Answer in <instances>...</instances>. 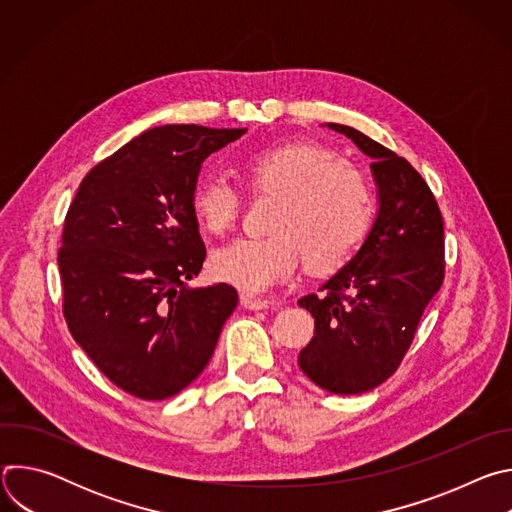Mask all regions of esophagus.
Here are the masks:
<instances>
[{"label": "esophagus", "mask_w": 512, "mask_h": 512, "mask_svg": "<svg viewBox=\"0 0 512 512\" xmlns=\"http://www.w3.org/2000/svg\"><path fill=\"white\" fill-rule=\"evenodd\" d=\"M241 304L247 310H267L269 306H273V302L261 300V298H253V296H241Z\"/></svg>", "instance_id": "34e87169"}]
</instances>
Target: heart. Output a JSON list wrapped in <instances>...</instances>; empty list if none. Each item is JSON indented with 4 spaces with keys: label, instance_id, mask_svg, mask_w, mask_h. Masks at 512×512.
Returning <instances> with one entry per match:
<instances>
[{
    "label": "heart",
    "instance_id": "heart-1",
    "mask_svg": "<svg viewBox=\"0 0 512 512\" xmlns=\"http://www.w3.org/2000/svg\"><path fill=\"white\" fill-rule=\"evenodd\" d=\"M239 170L251 190L275 194L271 235L218 249L210 273L247 296L287 281L302 255L312 273L340 269L373 229L371 182L328 145L306 139L271 145L243 156ZM190 210L202 231L221 237L237 223L241 196L223 176H206L192 188Z\"/></svg>",
    "mask_w": 512,
    "mask_h": 512
}]
</instances>
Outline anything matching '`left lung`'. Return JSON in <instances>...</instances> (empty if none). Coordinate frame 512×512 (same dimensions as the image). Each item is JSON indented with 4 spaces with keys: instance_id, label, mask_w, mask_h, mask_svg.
Listing matches in <instances>:
<instances>
[{
    "instance_id": "1",
    "label": "left lung",
    "mask_w": 512,
    "mask_h": 512,
    "mask_svg": "<svg viewBox=\"0 0 512 512\" xmlns=\"http://www.w3.org/2000/svg\"><path fill=\"white\" fill-rule=\"evenodd\" d=\"M328 127L373 160L379 212L367 241L320 287L322 294L298 302L316 326L298 364L318 387L358 395L397 371L423 310L442 287L444 218L427 182L405 158L354 127Z\"/></svg>"
}]
</instances>
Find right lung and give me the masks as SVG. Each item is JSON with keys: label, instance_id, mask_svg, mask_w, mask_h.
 Segmentation results:
<instances>
[{"label": "right lung", "instance_id": "obj_1", "mask_svg": "<svg viewBox=\"0 0 512 512\" xmlns=\"http://www.w3.org/2000/svg\"><path fill=\"white\" fill-rule=\"evenodd\" d=\"M247 129L162 125L99 162L58 251L68 330L125 393L162 401L208 364L237 308L229 283L190 287L206 249L190 210L202 162Z\"/></svg>", "mask_w": 512, "mask_h": 512}]
</instances>
